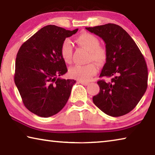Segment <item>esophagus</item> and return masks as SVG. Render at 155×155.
Segmentation results:
<instances>
[{"mask_svg":"<svg viewBox=\"0 0 155 155\" xmlns=\"http://www.w3.org/2000/svg\"><path fill=\"white\" fill-rule=\"evenodd\" d=\"M78 83H80L81 84H82V85H87L89 84L88 82H86V81H79Z\"/></svg>","mask_w":155,"mask_h":155,"instance_id":"34e87169","label":"esophagus"}]
</instances>
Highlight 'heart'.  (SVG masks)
I'll return each instance as SVG.
<instances>
[{
    "label": "heart",
    "instance_id": "obj_1",
    "mask_svg": "<svg viewBox=\"0 0 155 155\" xmlns=\"http://www.w3.org/2000/svg\"><path fill=\"white\" fill-rule=\"evenodd\" d=\"M78 45L89 51L88 60L101 64L107 59V51L104 47L100 46V40L93 34L83 32L76 38ZM60 53L65 63H70L72 56V44L71 41L66 39L62 43ZM97 68L91 63L86 65H75L70 68L69 74L72 78L81 81H86L96 74Z\"/></svg>",
    "mask_w": 155,
    "mask_h": 155
}]
</instances>
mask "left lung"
I'll list each match as a JSON object with an SVG mask.
<instances>
[{"label":"left lung","instance_id":"left-lung-1","mask_svg":"<svg viewBox=\"0 0 155 155\" xmlns=\"http://www.w3.org/2000/svg\"><path fill=\"white\" fill-rule=\"evenodd\" d=\"M106 44L107 59L99 80L100 91L93 97L95 105L104 114L119 117L137 106L148 86L145 59L134 40L119 25L106 24L86 27Z\"/></svg>","mask_w":155,"mask_h":155}]
</instances>
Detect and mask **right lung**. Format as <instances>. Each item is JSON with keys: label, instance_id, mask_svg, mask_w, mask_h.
<instances>
[{"label": "right lung", "instance_id": "add662e5", "mask_svg": "<svg viewBox=\"0 0 155 155\" xmlns=\"http://www.w3.org/2000/svg\"><path fill=\"white\" fill-rule=\"evenodd\" d=\"M48 25L22 44L15 59L14 81L25 106L43 117L64 108L76 83L59 77L67 72L60 49L65 38L77 32Z\"/></svg>", "mask_w": 155, "mask_h": 155}]
</instances>
